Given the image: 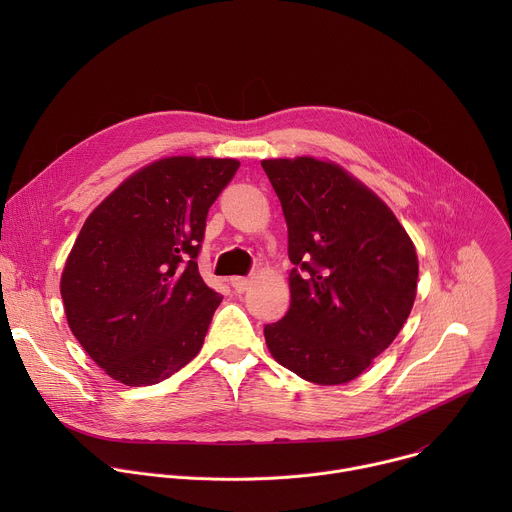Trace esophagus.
<instances>
[{"mask_svg": "<svg viewBox=\"0 0 512 512\" xmlns=\"http://www.w3.org/2000/svg\"><path fill=\"white\" fill-rule=\"evenodd\" d=\"M251 277H231V285L235 287V291H239V294H243V291H247L251 287Z\"/></svg>", "mask_w": 512, "mask_h": 512, "instance_id": "1", "label": "esophagus"}]
</instances>
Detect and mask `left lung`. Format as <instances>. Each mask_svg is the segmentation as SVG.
Returning a JSON list of instances; mask_svg holds the SVG:
<instances>
[{
    "label": "left lung",
    "instance_id": "obj_1",
    "mask_svg": "<svg viewBox=\"0 0 512 512\" xmlns=\"http://www.w3.org/2000/svg\"><path fill=\"white\" fill-rule=\"evenodd\" d=\"M287 223L289 310L265 326L281 367L316 385L367 371L407 322L419 263L395 212L340 164L261 162Z\"/></svg>",
    "mask_w": 512,
    "mask_h": 512
}]
</instances>
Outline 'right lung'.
Masks as SVG:
<instances>
[{
	"mask_svg": "<svg viewBox=\"0 0 512 512\" xmlns=\"http://www.w3.org/2000/svg\"><path fill=\"white\" fill-rule=\"evenodd\" d=\"M241 164L168 156L125 178L72 245L60 296L70 332L127 387L156 385L200 352L221 296L198 273L210 204Z\"/></svg>",
	"mask_w": 512,
	"mask_h": 512,
	"instance_id": "obj_1",
	"label": "right lung"
}]
</instances>
